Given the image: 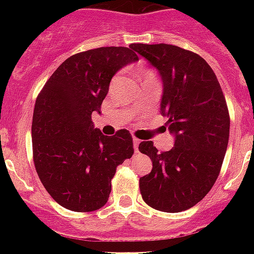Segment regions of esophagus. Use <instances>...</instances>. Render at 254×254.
Listing matches in <instances>:
<instances>
[{"mask_svg": "<svg viewBox=\"0 0 254 254\" xmlns=\"http://www.w3.org/2000/svg\"><path fill=\"white\" fill-rule=\"evenodd\" d=\"M133 145H134V150L135 153L138 151V145H139V139L135 138V137H133Z\"/></svg>", "mask_w": 254, "mask_h": 254, "instance_id": "34e87169", "label": "esophagus"}]
</instances>
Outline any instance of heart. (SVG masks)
Wrapping results in <instances>:
<instances>
[{
	"instance_id": "1",
	"label": "heart",
	"mask_w": 254,
	"mask_h": 254,
	"mask_svg": "<svg viewBox=\"0 0 254 254\" xmlns=\"http://www.w3.org/2000/svg\"><path fill=\"white\" fill-rule=\"evenodd\" d=\"M142 80H157V77H155V73L150 69H147L145 72H142Z\"/></svg>"
}]
</instances>
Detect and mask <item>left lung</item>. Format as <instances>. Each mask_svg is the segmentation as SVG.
Masks as SVG:
<instances>
[{
	"instance_id": "left-lung-1",
	"label": "left lung",
	"mask_w": 254,
	"mask_h": 254,
	"mask_svg": "<svg viewBox=\"0 0 254 254\" xmlns=\"http://www.w3.org/2000/svg\"><path fill=\"white\" fill-rule=\"evenodd\" d=\"M159 71L161 113L175 135L174 147L159 153L139 143L153 169L139 178L143 201L162 212H181L199 203L215 185L229 139V112L216 75L197 54L159 43L130 46Z\"/></svg>"
}]
</instances>
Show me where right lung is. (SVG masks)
Returning <instances> with one entry per match:
<instances>
[{
	"label": "right lung",
	"instance_id": "add662e5",
	"mask_svg": "<svg viewBox=\"0 0 254 254\" xmlns=\"http://www.w3.org/2000/svg\"><path fill=\"white\" fill-rule=\"evenodd\" d=\"M138 61L129 47H100L65 59L35 101L31 125L38 177L58 204L91 212L108 201L116 169L134 153L127 129L104 135L92 125L112 77Z\"/></svg>",
	"mask_w": 254,
	"mask_h": 254
}]
</instances>
